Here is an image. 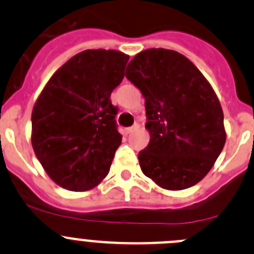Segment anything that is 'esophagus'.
<instances>
[{"label": "esophagus", "mask_w": 254, "mask_h": 254, "mask_svg": "<svg viewBox=\"0 0 254 254\" xmlns=\"http://www.w3.org/2000/svg\"><path fill=\"white\" fill-rule=\"evenodd\" d=\"M138 129H139V124H134V125H132V127H127V134H130V132L136 131V130H138Z\"/></svg>", "instance_id": "esophagus-1"}]
</instances>
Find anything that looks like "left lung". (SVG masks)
Masks as SVG:
<instances>
[{
    "mask_svg": "<svg viewBox=\"0 0 254 254\" xmlns=\"http://www.w3.org/2000/svg\"><path fill=\"white\" fill-rule=\"evenodd\" d=\"M125 76L145 98L150 141L139 153L141 172L168 190L195 186L226 144L223 110L213 87L189 59L167 49L139 52Z\"/></svg>",
    "mask_w": 254,
    "mask_h": 254,
    "instance_id": "left-lung-1",
    "label": "left lung"
}]
</instances>
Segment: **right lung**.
Segmentation results:
<instances>
[{"label": "right lung", "instance_id": "1", "mask_svg": "<svg viewBox=\"0 0 254 254\" xmlns=\"http://www.w3.org/2000/svg\"><path fill=\"white\" fill-rule=\"evenodd\" d=\"M129 55L85 50L56 71L35 103L31 143L52 181L72 191L101 183L122 135L110 95L124 79Z\"/></svg>", "mask_w": 254, "mask_h": 254}]
</instances>
